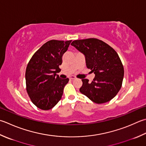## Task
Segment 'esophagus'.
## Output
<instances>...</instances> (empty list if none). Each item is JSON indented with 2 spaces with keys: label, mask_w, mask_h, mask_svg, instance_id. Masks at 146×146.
I'll return each instance as SVG.
<instances>
[{
  "label": "esophagus",
  "mask_w": 146,
  "mask_h": 146,
  "mask_svg": "<svg viewBox=\"0 0 146 146\" xmlns=\"http://www.w3.org/2000/svg\"><path fill=\"white\" fill-rule=\"evenodd\" d=\"M75 78H76V77L75 76H71L70 77V80H74V79H75Z\"/></svg>",
  "instance_id": "1"
}]
</instances>
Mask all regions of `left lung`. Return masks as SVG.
<instances>
[{"instance_id": "left-lung-1", "label": "left lung", "mask_w": 146, "mask_h": 146, "mask_svg": "<svg viewBox=\"0 0 146 146\" xmlns=\"http://www.w3.org/2000/svg\"><path fill=\"white\" fill-rule=\"evenodd\" d=\"M71 45L84 54L87 68L96 75L92 82L82 80L80 92L97 104L111 101L120 90L124 76L118 54L106 43L94 38L76 40Z\"/></svg>"}]
</instances>
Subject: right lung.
Returning a JSON list of instances; mask_svg holds the SVG:
<instances>
[{
	"mask_svg": "<svg viewBox=\"0 0 146 146\" xmlns=\"http://www.w3.org/2000/svg\"><path fill=\"white\" fill-rule=\"evenodd\" d=\"M71 40H51L31 57L25 73L27 91L31 101L42 110H48L61 100L64 87L69 79L60 78L57 73L62 57Z\"/></svg>",
	"mask_w": 146,
	"mask_h": 146,
	"instance_id": "add662e5",
	"label": "right lung"
}]
</instances>
